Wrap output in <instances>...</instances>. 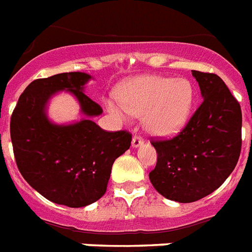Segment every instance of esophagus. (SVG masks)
I'll use <instances>...</instances> for the list:
<instances>
[{
    "mask_svg": "<svg viewBox=\"0 0 252 252\" xmlns=\"http://www.w3.org/2000/svg\"><path fill=\"white\" fill-rule=\"evenodd\" d=\"M142 144H144V138H142V137L133 136V138H132V146L133 147H140Z\"/></svg>",
    "mask_w": 252,
    "mask_h": 252,
    "instance_id": "esophagus-1",
    "label": "esophagus"
}]
</instances>
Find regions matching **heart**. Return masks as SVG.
Listing matches in <instances>:
<instances>
[{"label":"heart","instance_id":"b5f03b06","mask_svg":"<svg viewBox=\"0 0 252 252\" xmlns=\"http://www.w3.org/2000/svg\"><path fill=\"white\" fill-rule=\"evenodd\" d=\"M118 99H106L112 115L122 120L144 116L146 129L155 136H171L184 128L195 102V88L185 77L138 76L123 84Z\"/></svg>","mask_w":252,"mask_h":252}]
</instances>
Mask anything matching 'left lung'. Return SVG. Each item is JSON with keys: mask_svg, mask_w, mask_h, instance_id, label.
Here are the masks:
<instances>
[{"mask_svg": "<svg viewBox=\"0 0 252 252\" xmlns=\"http://www.w3.org/2000/svg\"><path fill=\"white\" fill-rule=\"evenodd\" d=\"M203 102L184 129L153 141L158 159L149 179L167 199L190 203L220 188L237 165L242 145V112L218 75L191 71Z\"/></svg>", "mask_w": 252, "mask_h": 252, "instance_id": "8db88e82", "label": "left lung"}]
</instances>
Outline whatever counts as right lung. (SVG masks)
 <instances>
[{
    "mask_svg": "<svg viewBox=\"0 0 252 252\" xmlns=\"http://www.w3.org/2000/svg\"><path fill=\"white\" fill-rule=\"evenodd\" d=\"M91 79L64 72L34 80L20 94L10 122L19 172L42 197L67 207H85L106 193L112 164L132 141L129 132H106L92 120L102 108L83 92ZM61 90L77 97L85 118L62 126L48 120V99Z\"/></svg>",
    "mask_w": 252,
    "mask_h": 252,
    "instance_id": "obj_1",
    "label": "right lung"
}]
</instances>
